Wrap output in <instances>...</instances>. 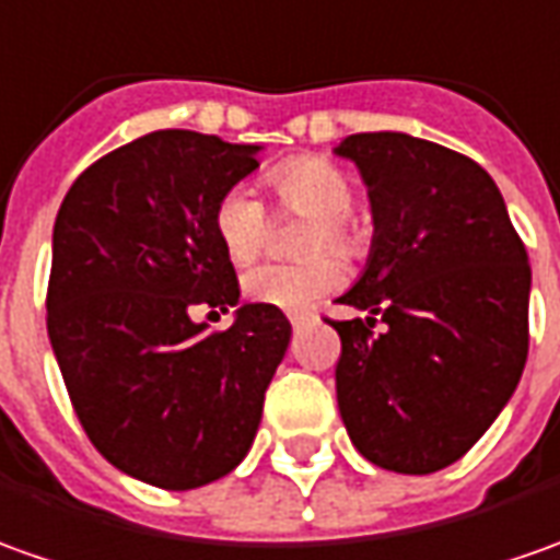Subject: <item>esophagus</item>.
Here are the masks:
<instances>
[{
  "label": "esophagus",
  "instance_id": "esophagus-1",
  "mask_svg": "<svg viewBox=\"0 0 560 560\" xmlns=\"http://www.w3.org/2000/svg\"><path fill=\"white\" fill-rule=\"evenodd\" d=\"M288 318H291L294 330L306 328V325H315V322H318V315H315V312H291Z\"/></svg>",
  "mask_w": 560,
  "mask_h": 560
}]
</instances>
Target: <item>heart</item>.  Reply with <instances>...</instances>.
<instances>
[{"instance_id": "heart-1", "label": "heart", "mask_w": 560, "mask_h": 560, "mask_svg": "<svg viewBox=\"0 0 560 560\" xmlns=\"http://www.w3.org/2000/svg\"><path fill=\"white\" fill-rule=\"evenodd\" d=\"M272 192L284 211L310 214L315 223L306 232L303 250H337L343 257H359L364 250V235L349 217L355 205V186L343 168L328 159L300 155L269 174ZM264 201L254 192L235 186L214 208V235L232 266H248L260 257L266 245ZM343 281V269L330 254H315L303 264H266L245 276V294L254 303L296 312L318 303Z\"/></svg>"}]
</instances>
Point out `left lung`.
<instances>
[{
  "label": "left lung",
  "instance_id": "8db88e82",
  "mask_svg": "<svg viewBox=\"0 0 560 560\" xmlns=\"http://www.w3.org/2000/svg\"><path fill=\"white\" fill-rule=\"evenodd\" d=\"M334 152L359 165L374 214L368 266L340 296L368 315L328 318L343 343L340 417L374 466L429 475L466 454L518 386L527 250L469 155L401 131L349 135Z\"/></svg>",
  "mask_w": 560,
  "mask_h": 560
}]
</instances>
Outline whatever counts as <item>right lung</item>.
<instances>
[{
  "label": "right lung",
  "instance_id": "1",
  "mask_svg": "<svg viewBox=\"0 0 560 560\" xmlns=\"http://www.w3.org/2000/svg\"><path fill=\"white\" fill-rule=\"evenodd\" d=\"M257 152L152 131L82 171L57 211L48 340L91 444L152 488H201L245 459L291 340L264 303L238 306L226 330L189 315L238 303L214 208Z\"/></svg>",
  "mask_w": 560,
  "mask_h": 560
}]
</instances>
